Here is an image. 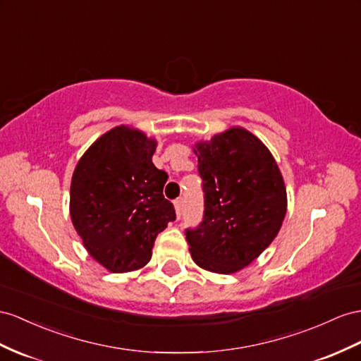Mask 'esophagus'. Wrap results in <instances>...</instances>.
<instances>
[{
    "label": "esophagus",
    "instance_id": "esophagus-1",
    "mask_svg": "<svg viewBox=\"0 0 361 361\" xmlns=\"http://www.w3.org/2000/svg\"><path fill=\"white\" fill-rule=\"evenodd\" d=\"M183 209H184V200L183 198L175 200V210H177V216L178 218L183 215Z\"/></svg>",
    "mask_w": 361,
    "mask_h": 361
}]
</instances>
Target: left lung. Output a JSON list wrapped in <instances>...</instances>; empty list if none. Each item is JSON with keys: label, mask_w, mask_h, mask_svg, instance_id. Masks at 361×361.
Returning <instances> with one entry per match:
<instances>
[{"label": "left lung", "mask_w": 361, "mask_h": 361, "mask_svg": "<svg viewBox=\"0 0 361 361\" xmlns=\"http://www.w3.org/2000/svg\"><path fill=\"white\" fill-rule=\"evenodd\" d=\"M204 192L202 221L186 228L192 259L201 269L230 274L271 244L286 214V190L265 145L244 128H230L197 143Z\"/></svg>", "instance_id": "obj_1"}]
</instances>
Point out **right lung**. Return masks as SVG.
<instances>
[{"label": "right lung", "instance_id": "1", "mask_svg": "<svg viewBox=\"0 0 361 361\" xmlns=\"http://www.w3.org/2000/svg\"><path fill=\"white\" fill-rule=\"evenodd\" d=\"M155 140L128 126L102 135L71 180L70 215L88 253L113 273L142 269L155 238L175 221L163 195L168 173L152 163Z\"/></svg>", "mask_w": 361, "mask_h": 361}]
</instances>
